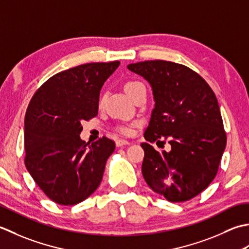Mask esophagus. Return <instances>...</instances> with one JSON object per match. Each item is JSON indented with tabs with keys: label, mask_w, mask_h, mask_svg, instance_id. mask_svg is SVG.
<instances>
[{
	"label": "esophagus",
	"mask_w": 249,
	"mask_h": 249,
	"mask_svg": "<svg viewBox=\"0 0 249 249\" xmlns=\"http://www.w3.org/2000/svg\"><path fill=\"white\" fill-rule=\"evenodd\" d=\"M129 144H130V142L126 141V140H124V139H119V140L116 141V146H117V147H121L124 145H129Z\"/></svg>",
	"instance_id": "1"
}]
</instances>
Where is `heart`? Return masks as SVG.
I'll return each mask as SVG.
<instances>
[{"label":"heart","instance_id":"1","mask_svg":"<svg viewBox=\"0 0 249 249\" xmlns=\"http://www.w3.org/2000/svg\"><path fill=\"white\" fill-rule=\"evenodd\" d=\"M141 86H144V85L142 84L141 82H136V80H130V82L125 83V85H124V91L126 92V94L130 95L135 89H138L139 87H141ZM102 100H101V101H102ZM120 131L123 132V133H125V134L129 133V132H130V130L128 128H125V126H124V128H121Z\"/></svg>","mask_w":249,"mask_h":249}]
</instances>
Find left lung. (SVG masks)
I'll use <instances>...</instances> for the list:
<instances>
[{
	"label": "left lung",
	"mask_w": 249,
	"mask_h": 249,
	"mask_svg": "<svg viewBox=\"0 0 249 249\" xmlns=\"http://www.w3.org/2000/svg\"><path fill=\"white\" fill-rule=\"evenodd\" d=\"M153 89L155 108L145 130L146 141L165 139L171 151L159 153L142 143V173L151 189L170 202H184L215 178L227 135L214 91L195 71L163 60L132 63Z\"/></svg>",
	"instance_id": "left-lung-1"
}]
</instances>
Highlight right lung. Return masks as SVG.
<instances>
[{
    "instance_id": "1",
    "label": "right lung",
    "mask_w": 249,
    "mask_h": 249,
    "mask_svg": "<svg viewBox=\"0 0 249 249\" xmlns=\"http://www.w3.org/2000/svg\"><path fill=\"white\" fill-rule=\"evenodd\" d=\"M119 61L82 64L53 75L30 101L24 118V163L50 200L74 205L102 180L115 143L103 136L92 144L80 139L82 121L98 115L99 96Z\"/></svg>"
}]
</instances>
